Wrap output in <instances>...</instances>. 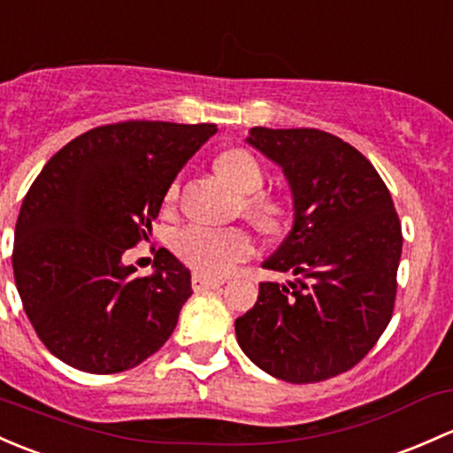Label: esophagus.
I'll return each mask as SVG.
<instances>
[{
    "mask_svg": "<svg viewBox=\"0 0 453 453\" xmlns=\"http://www.w3.org/2000/svg\"><path fill=\"white\" fill-rule=\"evenodd\" d=\"M190 284H193L195 293H203V290H211V288L221 287V282H219V280H211V278H206V275H199V273L193 275Z\"/></svg>",
    "mask_w": 453,
    "mask_h": 453,
    "instance_id": "34e87169",
    "label": "esophagus"
}]
</instances>
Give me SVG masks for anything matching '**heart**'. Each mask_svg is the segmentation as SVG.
I'll use <instances>...</instances> for the list:
<instances>
[{
	"label": "heart",
	"instance_id": "obj_1",
	"mask_svg": "<svg viewBox=\"0 0 453 453\" xmlns=\"http://www.w3.org/2000/svg\"><path fill=\"white\" fill-rule=\"evenodd\" d=\"M217 171L239 195H245V212L266 232L278 230L287 219V206L280 199L263 195L265 171L247 150H227L217 158ZM180 182L171 184L166 202H175ZM173 250L195 271L206 275L230 273L236 265L254 254L250 232L241 227H212L190 223L173 234Z\"/></svg>",
	"mask_w": 453,
	"mask_h": 453
}]
</instances>
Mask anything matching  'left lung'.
Segmentation results:
<instances>
[{
  "label": "left lung",
  "mask_w": 453,
  "mask_h": 453,
  "mask_svg": "<svg viewBox=\"0 0 453 453\" xmlns=\"http://www.w3.org/2000/svg\"><path fill=\"white\" fill-rule=\"evenodd\" d=\"M245 142L288 182L293 227L263 266L295 280L260 282L236 341L284 382L334 378L369 354L393 314L403 242L393 199L373 165L327 132L251 127Z\"/></svg>",
  "instance_id": "obj_1"
}]
</instances>
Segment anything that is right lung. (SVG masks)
Here are the masks:
<instances>
[{
  "instance_id": "right-lung-1",
  "label": "right lung",
  "mask_w": 453,
  "mask_h": 453,
  "mask_svg": "<svg viewBox=\"0 0 453 453\" xmlns=\"http://www.w3.org/2000/svg\"><path fill=\"white\" fill-rule=\"evenodd\" d=\"M214 123L126 121L84 132L38 173L14 227L12 271L38 339L65 365L119 373L173 334L190 271L160 247L154 273L123 263Z\"/></svg>"
}]
</instances>
